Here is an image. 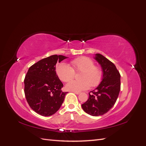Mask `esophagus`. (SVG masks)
I'll return each mask as SVG.
<instances>
[{
    "label": "esophagus",
    "mask_w": 146,
    "mask_h": 146,
    "mask_svg": "<svg viewBox=\"0 0 146 146\" xmlns=\"http://www.w3.org/2000/svg\"><path fill=\"white\" fill-rule=\"evenodd\" d=\"M71 92H73L74 93L76 94H80V92H77V91H71Z\"/></svg>",
    "instance_id": "34e87169"
}]
</instances>
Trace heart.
<instances>
[{"label":"heart","instance_id":"obj_1","mask_svg":"<svg viewBox=\"0 0 146 146\" xmlns=\"http://www.w3.org/2000/svg\"><path fill=\"white\" fill-rule=\"evenodd\" d=\"M72 67L65 63L57 66L56 74L61 81L67 82L72 79L74 71H82L80 81H70L66 85V89L70 91H82L90 87L99 85L102 80L103 71L99 66H94V62L89 57L80 56L71 61Z\"/></svg>","mask_w":146,"mask_h":146}]
</instances>
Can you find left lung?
<instances>
[{
  "mask_svg": "<svg viewBox=\"0 0 146 146\" xmlns=\"http://www.w3.org/2000/svg\"><path fill=\"white\" fill-rule=\"evenodd\" d=\"M94 59L103 71L102 80L89 93V99L82 107L90 115L98 116L107 113L115 104L121 90V75L116 66L102 55L96 54Z\"/></svg>",
  "mask_w": 146,
  "mask_h": 146,
  "instance_id": "obj_1",
  "label": "left lung"
}]
</instances>
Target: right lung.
Instances as JSON below:
<instances>
[{
    "label": "right lung",
    "instance_id": "right-lung-1",
    "mask_svg": "<svg viewBox=\"0 0 146 146\" xmlns=\"http://www.w3.org/2000/svg\"><path fill=\"white\" fill-rule=\"evenodd\" d=\"M54 55L30 66L24 79V93L33 111L43 116L55 114L61 107L68 92L56 73V64L67 58Z\"/></svg>",
    "mask_w": 146,
    "mask_h": 146
}]
</instances>
